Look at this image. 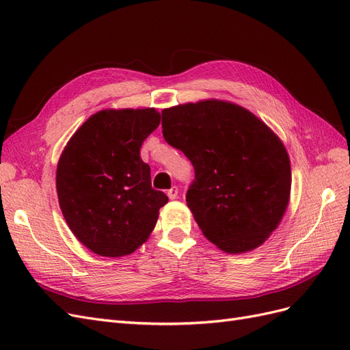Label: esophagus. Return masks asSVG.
<instances>
[{
  "mask_svg": "<svg viewBox=\"0 0 350 350\" xmlns=\"http://www.w3.org/2000/svg\"><path fill=\"white\" fill-rule=\"evenodd\" d=\"M178 193H179L178 187H175V185H174L172 188H169V189H167V193H166V194H167V197L171 198V200H175V198L178 197Z\"/></svg>",
  "mask_w": 350,
  "mask_h": 350,
  "instance_id": "obj_1",
  "label": "esophagus"
}]
</instances>
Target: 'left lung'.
<instances>
[{
    "label": "left lung",
    "instance_id": "obj_1",
    "mask_svg": "<svg viewBox=\"0 0 350 350\" xmlns=\"http://www.w3.org/2000/svg\"><path fill=\"white\" fill-rule=\"evenodd\" d=\"M162 133L194 166L187 206L204 237L229 254L260 247L291 196V162L279 137L245 108L216 99L163 109Z\"/></svg>",
    "mask_w": 350,
    "mask_h": 350
}]
</instances>
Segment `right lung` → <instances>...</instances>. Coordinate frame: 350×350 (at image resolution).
Listing matches in <instances>:
<instances>
[{
  "mask_svg": "<svg viewBox=\"0 0 350 350\" xmlns=\"http://www.w3.org/2000/svg\"><path fill=\"white\" fill-rule=\"evenodd\" d=\"M161 124L154 108L105 109L67 143L57 167L62 215L98 256H129L150 237L165 193L152 188L140 147Z\"/></svg>",
  "mask_w": 350,
  "mask_h": 350,
  "instance_id": "right-lung-1",
  "label": "right lung"
}]
</instances>
